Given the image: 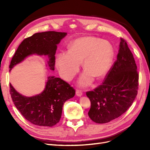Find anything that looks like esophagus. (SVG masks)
Instances as JSON below:
<instances>
[{"label":"esophagus","mask_w":150,"mask_h":150,"mask_svg":"<svg viewBox=\"0 0 150 150\" xmlns=\"http://www.w3.org/2000/svg\"><path fill=\"white\" fill-rule=\"evenodd\" d=\"M76 94L77 96L80 97V96H81L83 95V92H82V91H81V90L77 89L76 91Z\"/></svg>","instance_id":"esophagus-1"}]
</instances>
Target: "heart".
<instances>
[{
    "instance_id": "1",
    "label": "heart",
    "mask_w": 150,
    "mask_h": 150,
    "mask_svg": "<svg viewBox=\"0 0 150 150\" xmlns=\"http://www.w3.org/2000/svg\"><path fill=\"white\" fill-rule=\"evenodd\" d=\"M113 50L108 40L92 36L76 39L69 44L67 52L59 54L57 66L61 76L71 81L79 70L82 63L84 72L79 79V84L89 85L93 78L99 79L105 76L111 66Z\"/></svg>"
}]
</instances>
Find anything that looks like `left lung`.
Masks as SVG:
<instances>
[{"label":"left lung","instance_id":"obj_1","mask_svg":"<svg viewBox=\"0 0 150 150\" xmlns=\"http://www.w3.org/2000/svg\"><path fill=\"white\" fill-rule=\"evenodd\" d=\"M139 74L133 54L121 38L117 59L103 84L86 92L91 101L89 117L96 123H106L125 113L137 97Z\"/></svg>","mask_w":150,"mask_h":150}]
</instances>
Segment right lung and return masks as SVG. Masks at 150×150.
Segmentation results:
<instances>
[{
  "label": "right lung",
  "instance_id": "add662e5",
  "mask_svg": "<svg viewBox=\"0 0 150 150\" xmlns=\"http://www.w3.org/2000/svg\"><path fill=\"white\" fill-rule=\"evenodd\" d=\"M67 35L66 33L47 31L35 33L25 39L13 55L10 71L27 57L37 54L49 57L50 69L54 70L57 44ZM10 93L13 104L21 115L33 125L51 127L59 121L64 103L75 95V90L59 78L49 76L43 91L32 97L18 93L10 83Z\"/></svg>",
  "mask_w": 150,
  "mask_h": 150
}]
</instances>
